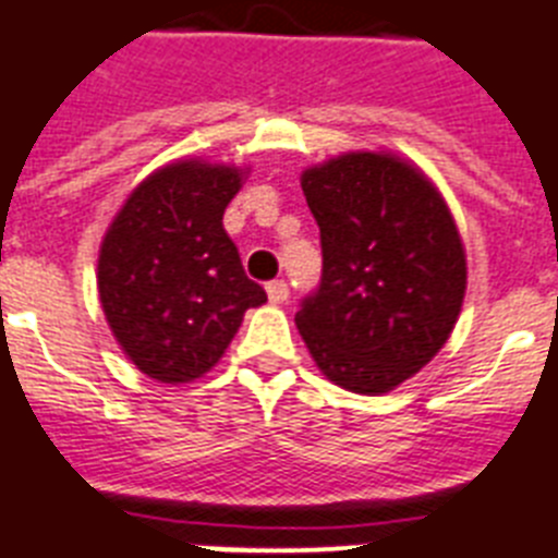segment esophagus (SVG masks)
<instances>
[{"label":"esophagus","mask_w":558,"mask_h":558,"mask_svg":"<svg viewBox=\"0 0 558 558\" xmlns=\"http://www.w3.org/2000/svg\"><path fill=\"white\" fill-rule=\"evenodd\" d=\"M266 295H269L271 304H283L289 298V283L287 280H271V283H266Z\"/></svg>","instance_id":"34e87169"}]
</instances>
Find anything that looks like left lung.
Segmentation results:
<instances>
[{"mask_svg": "<svg viewBox=\"0 0 558 558\" xmlns=\"http://www.w3.org/2000/svg\"><path fill=\"white\" fill-rule=\"evenodd\" d=\"M322 228V283L298 310L318 371L388 393L432 362L458 324L466 252L440 191L393 153H344L301 173Z\"/></svg>", "mask_w": 558, "mask_h": 558, "instance_id": "8db88e82", "label": "left lung"}]
</instances>
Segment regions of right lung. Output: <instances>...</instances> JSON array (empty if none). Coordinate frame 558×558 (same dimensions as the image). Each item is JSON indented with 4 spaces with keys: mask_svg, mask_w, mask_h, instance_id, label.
<instances>
[{
    "mask_svg": "<svg viewBox=\"0 0 558 558\" xmlns=\"http://www.w3.org/2000/svg\"><path fill=\"white\" fill-rule=\"evenodd\" d=\"M243 177L202 159L165 165L126 196L104 234L100 306L126 359L150 379H199L222 359L245 310L266 301L222 228Z\"/></svg>",
    "mask_w": 558,
    "mask_h": 558,
    "instance_id": "obj_1",
    "label": "right lung"
}]
</instances>
